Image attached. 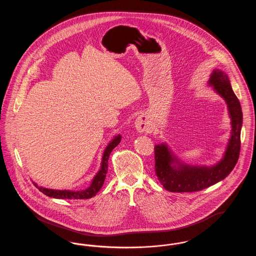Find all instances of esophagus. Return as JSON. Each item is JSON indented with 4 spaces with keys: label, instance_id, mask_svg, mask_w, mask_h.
<instances>
[{
    "label": "esophagus",
    "instance_id": "esophagus-1",
    "mask_svg": "<svg viewBox=\"0 0 256 256\" xmlns=\"http://www.w3.org/2000/svg\"><path fill=\"white\" fill-rule=\"evenodd\" d=\"M135 128L138 132H144L148 130V124L146 122V118L144 116H139L137 117V119L135 120Z\"/></svg>",
    "mask_w": 256,
    "mask_h": 256
}]
</instances>
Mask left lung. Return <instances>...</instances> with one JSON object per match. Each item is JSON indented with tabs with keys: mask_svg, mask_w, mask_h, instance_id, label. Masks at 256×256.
Segmentation results:
<instances>
[{
	"mask_svg": "<svg viewBox=\"0 0 256 256\" xmlns=\"http://www.w3.org/2000/svg\"><path fill=\"white\" fill-rule=\"evenodd\" d=\"M224 98L232 118V137L224 158L213 167L189 166L180 162L166 144L154 146V170L163 187L176 193L196 192L226 178L235 167L241 148L243 114L240 102L232 90L228 74L215 69L208 82Z\"/></svg>",
	"mask_w": 256,
	"mask_h": 256,
	"instance_id": "obj_1",
	"label": "left lung"
}]
</instances>
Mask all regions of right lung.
<instances>
[{
  "label": "right lung",
  "mask_w": 256,
  "mask_h": 256,
  "mask_svg": "<svg viewBox=\"0 0 256 256\" xmlns=\"http://www.w3.org/2000/svg\"><path fill=\"white\" fill-rule=\"evenodd\" d=\"M121 135H117L114 137V139L110 142L108 146L104 150L102 159V165H100V169L98 172L97 174L95 176V178L92 180L91 185L82 191H71V190H54V189H48V188H43L38 186L36 183L34 182V185L36 187L37 189L42 192L43 194H45L50 198H64V200H86V198H90L92 196H95L98 192L100 191V189L102 187L106 176V172L108 169V158H110V154L112 152V150L116 146H118V144L121 142Z\"/></svg>",
  "instance_id": "obj_1"
}]
</instances>
